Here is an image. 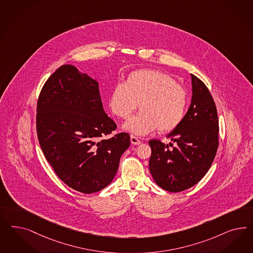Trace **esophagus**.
Masks as SVG:
<instances>
[{
    "mask_svg": "<svg viewBox=\"0 0 253 253\" xmlns=\"http://www.w3.org/2000/svg\"><path fill=\"white\" fill-rule=\"evenodd\" d=\"M130 141L133 145H139V144L141 143V141H140L137 137H135V136H133V135H131L130 136Z\"/></svg>",
    "mask_w": 253,
    "mask_h": 253,
    "instance_id": "34e87169",
    "label": "esophagus"
}]
</instances>
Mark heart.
<instances>
[{
  "mask_svg": "<svg viewBox=\"0 0 253 253\" xmlns=\"http://www.w3.org/2000/svg\"><path fill=\"white\" fill-rule=\"evenodd\" d=\"M116 116L127 119L139 106L142 110L126 124L125 128L137 135L155 129L170 133L179 127L187 112L188 93L175 79L159 71L139 70L126 81L117 84L109 98Z\"/></svg>",
  "mask_w": 253,
  "mask_h": 253,
  "instance_id": "1",
  "label": "heart"
}]
</instances>
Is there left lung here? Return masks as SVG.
I'll list each match as a JSON object with an SVG mask.
<instances>
[{
	"label": "left lung",
	"instance_id": "obj_1",
	"mask_svg": "<svg viewBox=\"0 0 253 253\" xmlns=\"http://www.w3.org/2000/svg\"><path fill=\"white\" fill-rule=\"evenodd\" d=\"M191 105L178 128L168 136L173 143L151 139L149 169L156 184L178 193L194 186L210 169L219 146L217 108L207 85L191 74ZM172 148L169 149V146Z\"/></svg>",
	"mask_w": 253,
	"mask_h": 253
}]
</instances>
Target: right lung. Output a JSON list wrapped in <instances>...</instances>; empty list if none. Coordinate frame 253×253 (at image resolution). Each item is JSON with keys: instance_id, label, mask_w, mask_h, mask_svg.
<instances>
[{"instance_id": "obj_1", "label": "right lung", "mask_w": 253, "mask_h": 253, "mask_svg": "<svg viewBox=\"0 0 253 253\" xmlns=\"http://www.w3.org/2000/svg\"><path fill=\"white\" fill-rule=\"evenodd\" d=\"M116 124L104 112L98 84L72 65L60 66L42 88L37 137L57 177L84 194L96 193L114 178L128 133L113 137Z\"/></svg>"}]
</instances>
